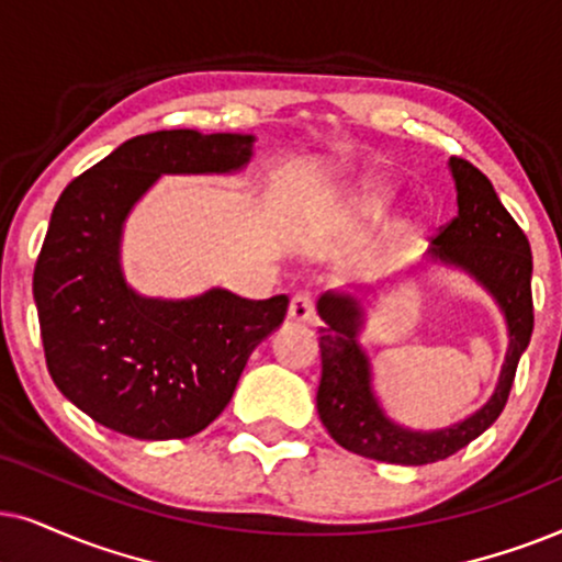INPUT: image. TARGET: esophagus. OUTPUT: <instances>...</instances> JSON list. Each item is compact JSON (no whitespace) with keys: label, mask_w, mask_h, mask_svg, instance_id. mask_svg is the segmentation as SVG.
<instances>
[{"label":"esophagus","mask_w":562,"mask_h":562,"mask_svg":"<svg viewBox=\"0 0 562 562\" xmlns=\"http://www.w3.org/2000/svg\"><path fill=\"white\" fill-rule=\"evenodd\" d=\"M288 316H290V321H295V324H311L313 316H316V311H313L311 295L308 293H297L293 301H290Z\"/></svg>","instance_id":"obj_1"}]
</instances>
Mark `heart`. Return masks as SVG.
I'll return each mask as SVG.
<instances>
[{"label":"heart","mask_w":562,"mask_h":562,"mask_svg":"<svg viewBox=\"0 0 562 562\" xmlns=\"http://www.w3.org/2000/svg\"><path fill=\"white\" fill-rule=\"evenodd\" d=\"M385 198H387V190L383 184H364L362 190L355 194L357 205L362 207V211H378V207L385 203Z\"/></svg>","instance_id":"heart-1"}]
</instances>
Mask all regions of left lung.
Instances as JSON below:
<instances>
[{"instance_id":"1","label":"left lung","mask_w":562,"mask_h":562,"mask_svg":"<svg viewBox=\"0 0 562 562\" xmlns=\"http://www.w3.org/2000/svg\"><path fill=\"white\" fill-rule=\"evenodd\" d=\"M450 171L458 190V215L439 231L426 259L454 267L473 277L504 313L508 349L498 385L475 414L445 429H411L385 414L375 387L368 351L359 334L368 324L364 301L375 288L328 290L316 308L324 326L318 328L321 385L316 395L318 416L344 450L391 465H429L445 460L473 442L501 416L512 391L516 364L532 336V251L525 231L501 205L496 190L481 169L452 156Z\"/></svg>"}]
</instances>
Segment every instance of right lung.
Masks as SVG:
<instances>
[{
    "label": "right lung",
    "instance_id": "add662e5",
    "mask_svg": "<svg viewBox=\"0 0 562 562\" xmlns=\"http://www.w3.org/2000/svg\"><path fill=\"white\" fill-rule=\"evenodd\" d=\"M251 154L246 133H146L58 198L33 295L50 378L97 424L148 442L203 431L257 344L285 321V295L246 301L211 288L182 301L148 297L120 265L125 221L161 175H236Z\"/></svg>",
    "mask_w": 562,
    "mask_h": 562
}]
</instances>
